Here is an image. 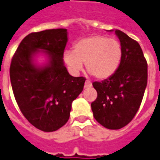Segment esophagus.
Masks as SVG:
<instances>
[{
  "label": "esophagus",
  "instance_id": "esophagus-1",
  "mask_svg": "<svg viewBox=\"0 0 160 160\" xmlns=\"http://www.w3.org/2000/svg\"><path fill=\"white\" fill-rule=\"evenodd\" d=\"M90 87H92V83L89 80H86V82H85V88H90Z\"/></svg>",
  "mask_w": 160,
  "mask_h": 160
}]
</instances>
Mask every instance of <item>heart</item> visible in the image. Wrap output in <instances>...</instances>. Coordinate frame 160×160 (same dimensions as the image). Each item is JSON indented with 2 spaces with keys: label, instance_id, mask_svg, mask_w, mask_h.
<instances>
[{
  "label": "heart",
  "instance_id": "heart-1",
  "mask_svg": "<svg viewBox=\"0 0 160 160\" xmlns=\"http://www.w3.org/2000/svg\"><path fill=\"white\" fill-rule=\"evenodd\" d=\"M122 57L120 42L102 35L80 39L73 44L72 52H66L65 61L77 72L85 63L87 72L96 79H107L118 69Z\"/></svg>",
  "mask_w": 160,
  "mask_h": 160
}]
</instances>
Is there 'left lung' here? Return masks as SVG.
Masks as SVG:
<instances>
[{"label": "left lung", "mask_w": 160, "mask_h": 160, "mask_svg": "<svg viewBox=\"0 0 160 160\" xmlns=\"http://www.w3.org/2000/svg\"><path fill=\"white\" fill-rule=\"evenodd\" d=\"M122 49L117 72L102 81L93 82L97 98L91 103L94 117L109 130H119L134 118L147 85V62L139 43L117 30Z\"/></svg>", "instance_id": "obj_1"}]
</instances>
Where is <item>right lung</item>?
Segmentation results:
<instances>
[{
	"instance_id": "add662e5",
	"label": "right lung",
	"mask_w": 160,
	"mask_h": 160,
	"mask_svg": "<svg viewBox=\"0 0 160 160\" xmlns=\"http://www.w3.org/2000/svg\"><path fill=\"white\" fill-rule=\"evenodd\" d=\"M66 29L32 32L22 40L12 58L9 74L17 105L26 119L45 132L58 130L68 121L72 102L82 92L86 78L72 77L64 66ZM39 50L49 58L38 68L33 57Z\"/></svg>"
}]
</instances>
